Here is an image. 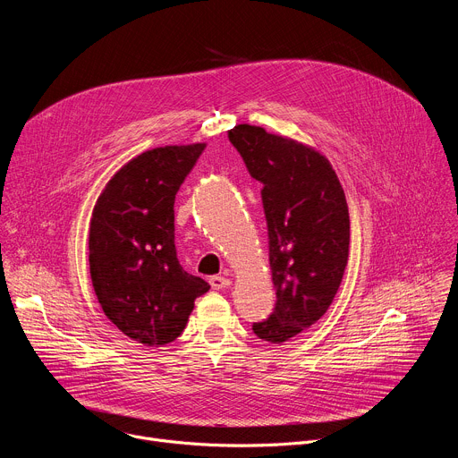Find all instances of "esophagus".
Segmentation results:
<instances>
[{
    "label": "esophagus",
    "mask_w": 458,
    "mask_h": 458,
    "mask_svg": "<svg viewBox=\"0 0 458 458\" xmlns=\"http://www.w3.org/2000/svg\"><path fill=\"white\" fill-rule=\"evenodd\" d=\"M230 284H232V281H230L228 277H221V276L210 277V286H212L214 290H225V288H228Z\"/></svg>",
    "instance_id": "1"
}]
</instances>
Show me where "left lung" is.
Returning a JSON list of instances; mask_svg holds the SVG:
<instances>
[{
  "label": "left lung",
  "instance_id": "8db88e82",
  "mask_svg": "<svg viewBox=\"0 0 458 458\" xmlns=\"http://www.w3.org/2000/svg\"><path fill=\"white\" fill-rule=\"evenodd\" d=\"M228 140L263 184L277 295L272 315L251 330L267 343H286L315 324L337 295L350 253L346 195L330 161L311 147L251 124L233 126Z\"/></svg>",
  "mask_w": 458,
  "mask_h": 458
}]
</instances>
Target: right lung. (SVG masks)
Here are the masks:
<instances>
[{
	"label": "right lung",
	"instance_id": "right-lung-1",
	"mask_svg": "<svg viewBox=\"0 0 458 458\" xmlns=\"http://www.w3.org/2000/svg\"><path fill=\"white\" fill-rule=\"evenodd\" d=\"M205 143L159 147L128 161L105 186L89 233L92 286L105 315L145 346L175 341L193 301L210 290L175 251V193Z\"/></svg>",
	"mask_w": 458,
	"mask_h": 458
}]
</instances>
